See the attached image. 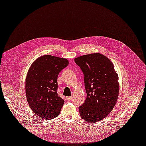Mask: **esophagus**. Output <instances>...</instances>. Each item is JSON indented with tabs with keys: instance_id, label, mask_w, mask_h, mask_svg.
Here are the masks:
<instances>
[{
	"instance_id": "34e87169",
	"label": "esophagus",
	"mask_w": 146,
	"mask_h": 146,
	"mask_svg": "<svg viewBox=\"0 0 146 146\" xmlns=\"http://www.w3.org/2000/svg\"><path fill=\"white\" fill-rule=\"evenodd\" d=\"M72 99H73V97H67V98H66V100H67V101H71Z\"/></svg>"
}]
</instances>
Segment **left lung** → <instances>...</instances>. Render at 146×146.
Returning <instances> with one entry per match:
<instances>
[{"label":"left lung","instance_id":"left-lung-1","mask_svg":"<svg viewBox=\"0 0 146 146\" xmlns=\"http://www.w3.org/2000/svg\"><path fill=\"white\" fill-rule=\"evenodd\" d=\"M74 62L84 73L87 94L84 103L79 107L80 117L97 122L108 115L116 104L119 89L117 74L111 61L100 53L80 56Z\"/></svg>","mask_w":146,"mask_h":146}]
</instances>
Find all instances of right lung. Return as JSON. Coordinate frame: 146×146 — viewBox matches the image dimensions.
Listing matches in <instances>:
<instances>
[{"label": "right lung", "mask_w": 146, "mask_h": 146, "mask_svg": "<svg viewBox=\"0 0 146 146\" xmlns=\"http://www.w3.org/2000/svg\"><path fill=\"white\" fill-rule=\"evenodd\" d=\"M68 64L67 59L46 55L36 59L26 80V93L31 109L45 120L57 116L64 101L57 93L58 74Z\"/></svg>", "instance_id": "add662e5"}]
</instances>
